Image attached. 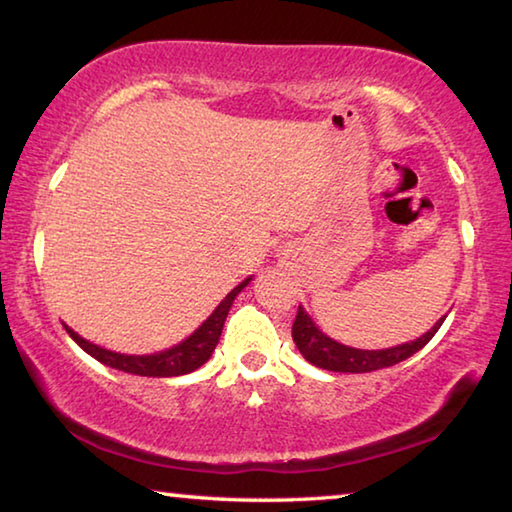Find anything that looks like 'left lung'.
Wrapping results in <instances>:
<instances>
[{
    "label": "left lung",
    "instance_id": "obj_1",
    "mask_svg": "<svg viewBox=\"0 0 512 512\" xmlns=\"http://www.w3.org/2000/svg\"><path fill=\"white\" fill-rule=\"evenodd\" d=\"M443 320L445 316L440 318L427 334H422L420 339H415L411 343L395 345V348H388V350H357L329 339L327 334H323L316 327V323L309 318L307 311L298 307V316L293 320L291 334H293V343L298 345L302 357L318 368L332 370V372H372V370L395 366V363L409 359L411 354L422 350L424 345L433 339V334L438 332L440 325H443Z\"/></svg>",
    "mask_w": 512,
    "mask_h": 512
}]
</instances>
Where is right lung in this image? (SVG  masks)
Masks as SVG:
<instances>
[{
	"label": "right lung",
	"instance_id": "right-lung-1",
	"mask_svg": "<svg viewBox=\"0 0 512 512\" xmlns=\"http://www.w3.org/2000/svg\"><path fill=\"white\" fill-rule=\"evenodd\" d=\"M250 282L244 280L239 287L232 289L228 296L221 300V305L212 311V316L205 320V323L196 329V332L185 339L183 343L173 345V348L158 352V354H142V357H135V354H119V352H110L106 348H99L90 341L81 339L74 329H67V334L81 345V348L101 363H106L110 368L131 372V375H142V377H178V375H187V372H194L196 368H201L203 363L212 357V352L219 343L221 329L225 318H228V311L235 302L237 293L246 287Z\"/></svg>",
	"mask_w": 512,
	"mask_h": 512
}]
</instances>
